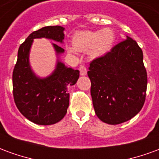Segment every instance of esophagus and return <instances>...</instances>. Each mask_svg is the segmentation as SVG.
Wrapping results in <instances>:
<instances>
[{
	"label": "esophagus",
	"instance_id": "obj_1",
	"mask_svg": "<svg viewBox=\"0 0 159 159\" xmlns=\"http://www.w3.org/2000/svg\"><path fill=\"white\" fill-rule=\"evenodd\" d=\"M79 70H80V74H81L82 76H84V75H86L87 74V69H86V67H85L84 66H80Z\"/></svg>",
	"mask_w": 159,
	"mask_h": 159
}]
</instances>
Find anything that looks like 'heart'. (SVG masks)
I'll use <instances>...</instances> for the list:
<instances>
[{
    "label": "heart",
    "mask_w": 159,
    "mask_h": 159,
    "mask_svg": "<svg viewBox=\"0 0 159 159\" xmlns=\"http://www.w3.org/2000/svg\"><path fill=\"white\" fill-rule=\"evenodd\" d=\"M115 42V34L111 29L97 31H83L76 33L73 37V45L68 47L70 52H88L92 57L97 58L105 55L111 48Z\"/></svg>",
    "instance_id": "obj_1"
}]
</instances>
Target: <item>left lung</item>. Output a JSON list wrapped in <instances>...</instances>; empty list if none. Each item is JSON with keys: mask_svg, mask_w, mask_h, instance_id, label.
<instances>
[{"mask_svg": "<svg viewBox=\"0 0 159 159\" xmlns=\"http://www.w3.org/2000/svg\"><path fill=\"white\" fill-rule=\"evenodd\" d=\"M88 76L94 111L102 122L119 124L141 110L147 74L143 52L134 40L127 36L110 52L91 61Z\"/></svg>", "mask_w": 159, "mask_h": 159, "instance_id": "obj_1", "label": "left lung"}]
</instances>
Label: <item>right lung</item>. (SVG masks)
Returning a JSON list of instances; mask_svg holds the SVG:
<instances>
[{
  "instance_id": "add662e5",
  "label": "right lung",
  "mask_w": 159,
  "mask_h": 159,
  "mask_svg": "<svg viewBox=\"0 0 159 159\" xmlns=\"http://www.w3.org/2000/svg\"><path fill=\"white\" fill-rule=\"evenodd\" d=\"M64 30L62 26H46L31 33L19 47L12 72V93L16 107L27 119L40 125L53 124L65 117L70 101L67 89L76 83L79 70L67 68L58 60L51 76L38 78L29 65L30 49L35 38L45 37L62 42ZM52 45L57 54L65 51L57 44Z\"/></svg>"
}]
</instances>
